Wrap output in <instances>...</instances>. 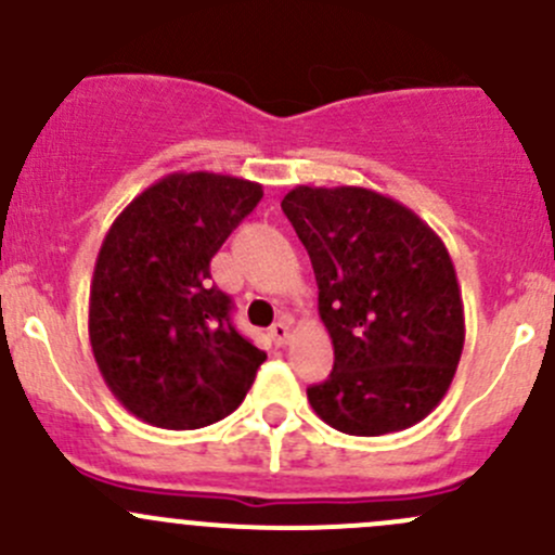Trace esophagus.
I'll list each match as a JSON object with an SVG mask.
<instances>
[{
    "label": "esophagus",
    "mask_w": 555,
    "mask_h": 555,
    "mask_svg": "<svg viewBox=\"0 0 555 555\" xmlns=\"http://www.w3.org/2000/svg\"><path fill=\"white\" fill-rule=\"evenodd\" d=\"M289 338H293V330H289L287 319H282V322L273 324V327H271V340H273V344L284 346Z\"/></svg>",
    "instance_id": "esophagus-1"
}]
</instances>
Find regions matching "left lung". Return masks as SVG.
Returning a JSON list of instances; mask_svg holds the SVG:
<instances>
[{
	"label": "left lung",
	"mask_w": 555,
	"mask_h": 555,
	"mask_svg": "<svg viewBox=\"0 0 555 555\" xmlns=\"http://www.w3.org/2000/svg\"><path fill=\"white\" fill-rule=\"evenodd\" d=\"M311 257L335 365L309 402L357 438L400 433L438 408L464 349L456 271L438 233L389 195L298 184L282 201Z\"/></svg>",
	"instance_id": "1"
}]
</instances>
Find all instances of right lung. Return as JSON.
Masks as SVG:
<instances>
[{"label":"right lung","instance_id":"add662e5","mask_svg":"<svg viewBox=\"0 0 555 555\" xmlns=\"http://www.w3.org/2000/svg\"><path fill=\"white\" fill-rule=\"evenodd\" d=\"M262 198V184L173 171L117 215L99 249L88 335L104 384L160 429H201L236 411L266 362L231 322L209 262Z\"/></svg>","mask_w":555,"mask_h":555}]
</instances>
